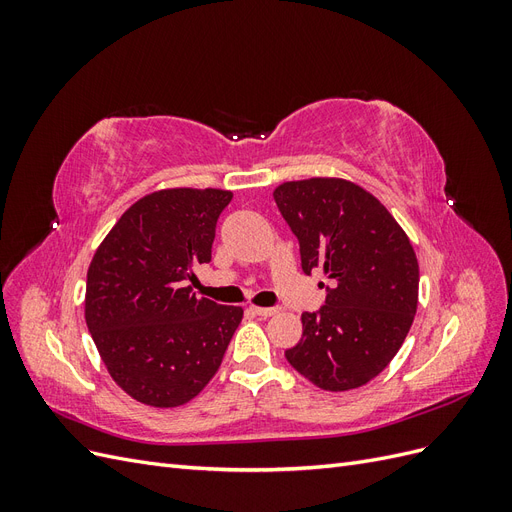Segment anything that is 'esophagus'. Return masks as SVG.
<instances>
[{
	"label": "esophagus",
	"mask_w": 512,
	"mask_h": 512,
	"mask_svg": "<svg viewBox=\"0 0 512 512\" xmlns=\"http://www.w3.org/2000/svg\"><path fill=\"white\" fill-rule=\"evenodd\" d=\"M250 309H252L256 316H262V318H269V316H275L277 312H280V309H277V307H256V305H252Z\"/></svg>",
	"instance_id": "34e87169"
}]
</instances>
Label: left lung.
<instances>
[{
  "label": "left lung",
  "mask_w": 512,
  "mask_h": 512,
  "mask_svg": "<svg viewBox=\"0 0 512 512\" xmlns=\"http://www.w3.org/2000/svg\"><path fill=\"white\" fill-rule=\"evenodd\" d=\"M273 198L301 247L307 275L331 286L288 363L324 391L359 389L393 361L418 305V262L408 235L376 196L335 177L277 185ZM324 286V284H322Z\"/></svg>",
  "instance_id": "8db88e82"
}]
</instances>
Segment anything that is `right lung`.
I'll return each instance as SVG.
<instances>
[{
  "label": "right lung",
  "instance_id": "1",
  "mask_svg": "<svg viewBox=\"0 0 512 512\" xmlns=\"http://www.w3.org/2000/svg\"><path fill=\"white\" fill-rule=\"evenodd\" d=\"M228 190L170 188L121 215L87 271L85 320L111 378L141 404H188L220 369L243 309L196 297Z\"/></svg>",
  "mask_w": 512,
  "mask_h": 512
}]
</instances>
